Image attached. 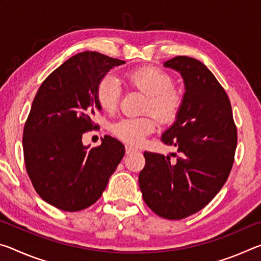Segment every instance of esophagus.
<instances>
[{"instance_id":"1","label":"esophagus","mask_w":261,"mask_h":261,"mask_svg":"<svg viewBox=\"0 0 261 261\" xmlns=\"http://www.w3.org/2000/svg\"><path fill=\"white\" fill-rule=\"evenodd\" d=\"M137 149L135 148V147H132V146H130V145H126L125 146V153L126 154H130V153H132V152H136Z\"/></svg>"}]
</instances>
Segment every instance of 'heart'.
<instances>
[{"label": "heart", "instance_id": "heart-1", "mask_svg": "<svg viewBox=\"0 0 261 261\" xmlns=\"http://www.w3.org/2000/svg\"><path fill=\"white\" fill-rule=\"evenodd\" d=\"M131 87L146 94L144 112L152 110L162 122H173L182 109L184 96L182 91L173 86L169 73L155 67H141L131 71L126 77ZM96 101L107 113H114L121 96L120 83L113 74L107 73L100 79L95 92ZM156 120L152 114L138 117H126L112 125L113 134L125 143L140 144L155 130Z\"/></svg>", "mask_w": 261, "mask_h": 261}]
</instances>
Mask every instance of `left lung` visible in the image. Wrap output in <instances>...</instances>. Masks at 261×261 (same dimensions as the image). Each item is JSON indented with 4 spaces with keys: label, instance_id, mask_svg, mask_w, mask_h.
<instances>
[{
    "label": "left lung",
    "instance_id": "1",
    "mask_svg": "<svg viewBox=\"0 0 261 261\" xmlns=\"http://www.w3.org/2000/svg\"><path fill=\"white\" fill-rule=\"evenodd\" d=\"M165 67L180 72L185 94L176 122L162 135L177 153L145 152L139 174L144 201L168 220H182L208 204L226 183L237 146L230 100L200 61L176 56Z\"/></svg>",
    "mask_w": 261,
    "mask_h": 261
}]
</instances>
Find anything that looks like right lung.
<instances>
[{
    "label": "right lung",
    "instance_id": "add662e5",
    "mask_svg": "<svg viewBox=\"0 0 261 261\" xmlns=\"http://www.w3.org/2000/svg\"><path fill=\"white\" fill-rule=\"evenodd\" d=\"M125 62L98 51L70 57L35 94L23 132L24 160L37 193L65 212L85 210L99 199L124 156L120 140L106 136L88 148L83 134L96 129V86L110 69Z\"/></svg>",
    "mask_w": 261,
    "mask_h": 261
}]
</instances>
